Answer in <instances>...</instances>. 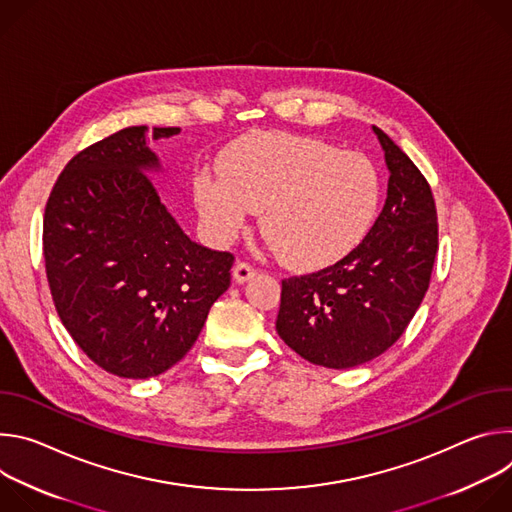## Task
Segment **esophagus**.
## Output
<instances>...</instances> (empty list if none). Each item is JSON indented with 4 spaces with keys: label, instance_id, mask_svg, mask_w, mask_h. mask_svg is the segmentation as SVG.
Masks as SVG:
<instances>
[{
    "label": "esophagus",
    "instance_id": "34e87169",
    "mask_svg": "<svg viewBox=\"0 0 512 512\" xmlns=\"http://www.w3.org/2000/svg\"><path fill=\"white\" fill-rule=\"evenodd\" d=\"M253 275H255V267H253L251 263H247V261H239V263L233 267V277H235L237 283H245V281H249Z\"/></svg>",
    "mask_w": 512,
    "mask_h": 512
}]
</instances>
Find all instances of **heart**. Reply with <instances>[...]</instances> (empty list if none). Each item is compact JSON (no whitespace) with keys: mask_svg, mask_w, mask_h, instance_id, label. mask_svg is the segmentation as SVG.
I'll list each match as a JSON object with an SVG mask.
<instances>
[{"mask_svg":"<svg viewBox=\"0 0 512 512\" xmlns=\"http://www.w3.org/2000/svg\"><path fill=\"white\" fill-rule=\"evenodd\" d=\"M194 198L212 237L233 241L251 210L271 249L296 269L328 267L369 235L381 176L362 154L298 133L249 135L221 156L218 174L198 172Z\"/></svg>","mask_w":512,"mask_h":512,"instance_id":"b5f03b06","label":"heart"}]
</instances>
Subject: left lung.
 Segmentation results:
<instances>
[{
	"mask_svg": "<svg viewBox=\"0 0 512 512\" xmlns=\"http://www.w3.org/2000/svg\"><path fill=\"white\" fill-rule=\"evenodd\" d=\"M389 168L375 225L346 257L281 281L277 334L302 358L352 369L389 350L429 287L437 253L431 188L399 145L373 125Z\"/></svg>",
	"mask_w": 512,
	"mask_h": 512,
	"instance_id": "obj_1",
	"label": "left lung"
}]
</instances>
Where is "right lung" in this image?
Masks as SVG:
<instances>
[{
    "label": "right lung",
    "mask_w": 512,
    "mask_h": 512,
    "mask_svg": "<svg viewBox=\"0 0 512 512\" xmlns=\"http://www.w3.org/2000/svg\"><path fill=\"white\" fill-rule=\"evenodd\" d=\"M148 127H125L79 152L46 202L42 245L56 312L79 348L123 379L172 369L231 285L233 253L194 243L148 172ZM180 127H154L152 137Z\"/></svg>",
    "instance_id": "right-lung-1"
}]
</instances>
